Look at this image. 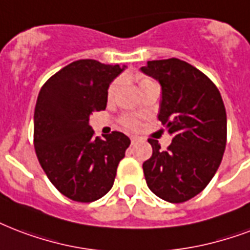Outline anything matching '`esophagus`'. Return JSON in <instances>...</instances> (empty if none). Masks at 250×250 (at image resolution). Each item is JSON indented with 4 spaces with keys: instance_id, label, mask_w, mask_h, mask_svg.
Here are the masks:
<instances>
[{
    "instance_id": "esophagus-1",
    "label": "esophagus",
    "mask_w": 250,
    "mask_h": 250,
    "mask_svg": "<svg viewBox=\"0 0 250 250\" xmlns=\"http://www.w3.org/2000/svg\"><path fill=\"white\" fill-rule=\"evenodd\" d=\"M135 143H136V138H131V144H135Z\"/></svg>"
}]
</instances>
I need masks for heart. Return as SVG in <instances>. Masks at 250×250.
Masks as SVG:
<instances>
[{
    "label": "heart",
    "instance_id": "obj_1",
    "mask_svg": "<svg viewBox=\"0 0 250 250\" xmlns=\"http://www.w3.org/2000/svg\"><path fill=\"white\" fill-rule=\"evenodd\" d=\"M136 80H138L140 89L144 86H146V85H149V83H155V81L146 79V77H143V76H138V77H136ZM118 85H119V80H114V81H112V83L108 85V89H107L108 100H112V97H114V94H115V91H117V89H118ZM122 125H123V127L127 129H136L139 127V122L136 121L135 118L125 115V117L122 118Z\"/></svg>",
    "mask_w": 250,
    "mask_h": 250
}]
</instances>
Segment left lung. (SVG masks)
Listing matches in <instances>:
<instances>
[{"label": "left lung", "mask_w": 250, "mask_h": 250, "mask_svg": "<svg viewBox=\"0 0 250 250\" xmlns=\"http://www.w3.org/2000/svg\"><path fill=\"white\" fill-rule=\"evenodd\" d=\"M142 70L161 83L159 119L173 136L165 150L148 139L153 152L143 164L146 185L164 201L182 203L201 193L222 163L226 107L216 85L184 60H152Z\"/></svg>", "instance_id": "left-lung-1"}]
</instances>
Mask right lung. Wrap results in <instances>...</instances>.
<instances>
[{
	"label": "right lung",
	"instance_id": "add662e5",
	"mask_svg": "<svg viewBox=\"0 0 250 250\" xmlns=\"http://www.w3.org/2000/svg\"><path fill=\"white\" fill-rule=\"evenodd\" d=\"M125 69L85 59L70 62L42 86L34 114V146L55 188L89 203L110 191L131 144L125 133L94 136L89 117L106 108L107 89Z\"/></svg>",
	"mask_w": 250,
	"mask_h": 250
}]
</instances>
